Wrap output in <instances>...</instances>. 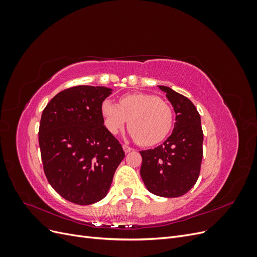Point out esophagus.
Here are the masks:
<instances>
[{
  "mask_svg": "<svg viewBox=\"0 0 257 257\" xmlns=\"http://www.w3.org/2000/svg\"><path fill=\"white\" fill-rule=\"evenodd\" d=\"M122 148H123V150H124V152H125V153H128V152H131L132 150H133V149H132V148L128 147L127 145H123Z\"/></svg>",
  "mask_w": 257,
  "mask_h": 257,
  "instance_id": "obj_1",
  "label": "esophagus"
}]
</instances>
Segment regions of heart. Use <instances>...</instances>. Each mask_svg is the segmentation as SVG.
I'll use <instances>...</instances> for the list:
<instances>
[{"label":"heart","instance_id":"heart-1","mask_svg":"<svg viewBox=\"0 0 257 257\" xmlns=\"http://www.w3.org/2000/svg\"><path fill=\"white\" fill-rule=\"evenodd\" d=\"M106 128L115 135L125 126L142 146L161 143L172 130L173 109L164 99L146 93H134L120 98L119 105L106 99L102 104Z\"/></svg>","mask_w":257,"mask_h":257}]
</instances>
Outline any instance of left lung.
<instances>
[{
    "instance_id": "1",
    "label": "left lung",
    "mask_w": 257,
    "mask_h": 257,
    "mask_svg": "<svg viewBox=\"0 0 257 257\" xmlns=\"http://www.w3.org/2000/svg\"><path fill=\"white\" fill-rule=\"evenodd\" d=\"M176 112L172 135L154 149L141 151V176L148 191L162 197H179L196 183L203 160L204 134L196 107L184 95L159 85Z\"/></svg>"
}]
</instances>
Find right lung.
Returning a JSON list of instances; mask_svg holds the SVG:
<instances>
[{
  "mask_svg": "<svg viewBox=\"0 0 257 257\" xmlns=\"http://www.w3.org/2000/svg\"><path fill=\"white\" fill-rule=\"evenodd\" d=\"M111 89L77 85L45 107L38 131L43 167L52 188L66 200L91 205L103 199L125 157L104 125L102 104Z\"/></svg>",
  "mask_w": 257,
  "mask_h": 257,
  "instance_id": "right-lung-1",
  "label": "right lung"
}]
</instances>
